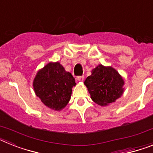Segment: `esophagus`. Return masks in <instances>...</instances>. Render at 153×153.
<instances>
[{
    "label": "esophagus",
    "instance_id": "esophagus-1",
    "mask_svg": "<svg viewBox=\"0 0 153 153\" xmlns=\"http://www.w3.org/2000/svg\"><path fill=\"white\" fill-rule=\"evenodd\" d=\"M84 79H85V77L83 76V75H82V76H78V77H77V79H78L79 82H83Z\"/></svg>",
    "mask_w": 153,
    "mask_h": 153
}]
</instances>
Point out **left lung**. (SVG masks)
<instances>
[{
	"label": "left lung",
	"mask_w": 153,
	"mask_h": 153,
	"mask_svg": "<svg viewBox=\"0 0 153 153\" xmlns=\"http://www.w3.org/2000/svg\"><path fill=\"white\" fill-rule=\"evenodd\" d=\"M91 98L100 106H106L120 97L124 92V80L111 67L100 65L85 81Z\"/></svg>",
	"instance_id": "8db88e82"
}]
</instances>
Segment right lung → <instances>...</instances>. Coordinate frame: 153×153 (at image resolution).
Wrapping results in <instances>:
<instances>
[{"instance_id":"obj_1","label":"right lung","mask_w":153,"mask_h":153,"mask_svg":"<svg viewBox=\"0 0 153 153\" xmlns=\"http://www.w3.org/2000/svg\"><path fill=\"white\" fill-rule=\"evenodd\" d=\"M74 79L58 62L49 63L37 73L33 87L43 104L54 110H61L70 100Z\"/></svg>"}]
</instances>
